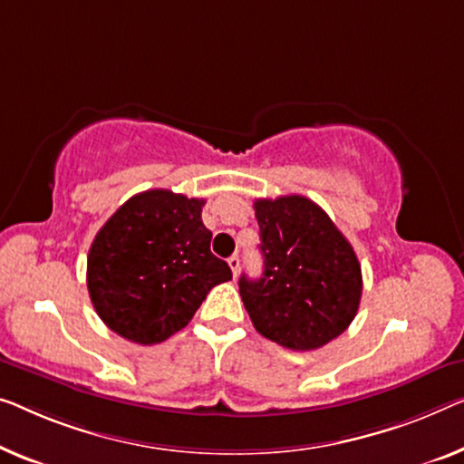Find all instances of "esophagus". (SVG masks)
Listing matches in <instances>:
<instances>
[{
    "label": "esophagus",
    "instance_id": "esophagus-1",
    "mask_svg": "<svg viewBox=\"0 0 464 464\" xmlns=\"http://www.w3.org/2000/svg\"><path fill=\"white\" fill-rule=\"evenodd\" d=\"M227 262H229V266H231V273H233V276H237V273H239V256L237 254H233L231 256V258L229 260H227Z\"/></svg>",
    "mask_w": 464,
    "mask_h": 464
}]
</instances>
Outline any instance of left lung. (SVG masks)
Returning <instances> with one entry per match:
<instances>
[{
	"label": "left lung",
	"mask_w": 464,
	"mask_h": 464,
	"mask_svg": "<svg viewBox=\"0 0 464 464\" xmlns=\"http://www.w3.org/2000/svg\"><path fill=\"white\" fill-rule=\"evenodd\" d=\"M260 279L239 276L256 331L295 352L323 348L358 313L362 273L350 241L321 206L304 196L256 199Z\"/></svg>",
	"instance_id": "obj_1"
}]
</instances>
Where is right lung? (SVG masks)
Returning <instances> with one entry per match:
<instances>
[{
    "mask_svg": "<svg viewBox=\"0 0 464 464\" xmlns=\"http://www.w3.org/2000/svg\"><path fill=\"white\" fill-rule=\"evenodd\" d=\"M206 202L169 189L127 199L95 235L87 256L89 298L114 334L154 345L188 324L231 268L210 252Z\"/></svg>",
    "mask_w": 464,
    "mask_h": 464,
    "instance_id": "right-lung-1",
    "label": "right lung"
}]
</instances>
